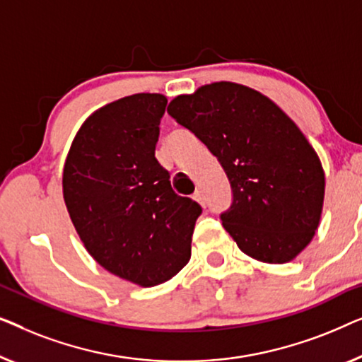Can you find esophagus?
<instances>
[{
    "label": "esophagus",
    "mask_w": 362,
    "mask_h": 362,
    "mask_svg": "<svg viewBox=\"0 0 362 362\" xmlns=\"http://www.w3.org/2000/svg\"><path fill=\"white\" fill-rule=\"evenodd\" d=\"M193 200H195L197 203H200L202 206H205V198H203L200 192H195V195H193Z\"/></svg>",
    "instance_id": "obj_1"
}]
</instances>
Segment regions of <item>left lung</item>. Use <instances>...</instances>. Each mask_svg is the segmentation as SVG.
I'll list each match as a JSON object with an SVG mask.
<instances>
[{
	"label": "left lung",
	"instance_id": "1",
	"mask_svg": "<svg viewBox=\"0 0 362 362\" xmlns=\"http://www.w3.org/2000/svg\"><path fill=\"white\" fill-rule=\"evenodd\" d=\"M167 111L221 162L233 188L221 220L238 247L259 262L293 261L318 230L325 200L322 160L293 119L234 81L175 96Z\"/></svg>",
	"mask_w": 362,
	"mask_h": 362
}]
</instances>
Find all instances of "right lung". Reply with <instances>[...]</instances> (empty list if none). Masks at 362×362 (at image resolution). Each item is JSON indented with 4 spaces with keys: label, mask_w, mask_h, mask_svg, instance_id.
Wrapping results in <instances>:
<instances>
[{
    "label": "right lung",
    "mask_w": 362,
    "mask_h": 362,
    "mask_svg": "<svg viewBox=\"0 0 362 362\" xmlns=\"http://www.w3.org/2000/svg\"><path fill=\"white\" fill-rule=\"evenodd\" d=\"M165 105L160 93H136L101 106L80 126L64 164V202L85 249L139 287L170 281L187 266L202 213L175 195L156 159Z\"/></svg>",
    "instance_id": "1"
}]
</instances>
